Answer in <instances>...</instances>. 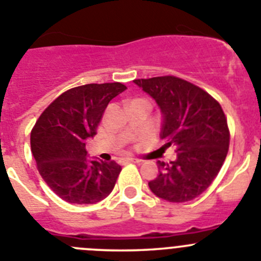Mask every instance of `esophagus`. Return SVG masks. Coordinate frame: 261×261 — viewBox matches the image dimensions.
Returning <instances> with one entry per match:
<instances>
[{"label":"esophagus","mask_w":261,"mask_h":261,"mask_svg":"<svg viewBox=\"0 0 261 261\" xmlns=\"http://www.w3.org/2000/svg\"><path fill=\"white\" fill-rule=\"evenodd\" d=\"M123 162H142V160H138V158L126 157V158H123Z\"/></svg>","instance_id":"1"}]
</instances>
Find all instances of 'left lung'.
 I'll return each instance as SVG.
<instances>
[{
  "mask_svg": "<svg viewBox=\"0 0 261 261\" xmlns=\"http://www.w3.org/2000/svg\"><path fill=\"white\" fill-rule=\"evenodd\" d=\"M164 113L161 149L175 147L176 160L157 161L160 174L149 181L153 193L172 203L201 196L214 181L229 149L230 133L223 108L201 87L175 77L134 80Z\"/></svg>",
  "mask_w": 261,
  "mask_h": 261,
  "instance_id": "8db88e82",
  "label": "left lung"
}]
</instances>
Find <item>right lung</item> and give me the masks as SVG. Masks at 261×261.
<instances>
[{
    "label": "right lung",
    "instance_id": "obj_1",
    "mask_svg": "<svg viewBox=\"0 0 261 261\" xmlns=\"http://www.w3.org/2000/svg\"><path fill=\"white\" fill-rule=\"evenodd\" d=\"M127 87L119 82L67 90L41 113L31 131V150L45 182L69 203L103 201L122 167L86 158V139L96 135L109 101Z\"/></svg>",
    "mask_w": 261,
    "mask_h": 261
}]
</instances>
